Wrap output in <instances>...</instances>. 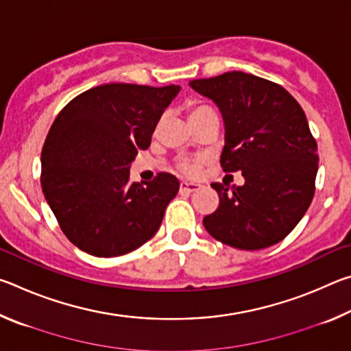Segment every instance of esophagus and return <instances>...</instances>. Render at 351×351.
Listing matches in <instances>:
<instances>
[{"label":"esophagus","instance_id":"obj_1","mask_svg":"<svg viewBox=\"0 0 351 351\" xmlns=\"http://www.w3.org/2000/svg\"><path fill=\"white\" fill-rule=\"evenodd\" d=\"M199 187L201 186H199V184H197V182H186V181H182L181 186H180V190H181V193H192V192H197Z\"/></svg>","mask_w":351,"mask_h":351}]
</instances>
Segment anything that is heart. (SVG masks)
<instances>
[{"instance_id": "b5f03b06", "label": "heart", "mask_w": 351, "mask_h": 351, "mask_svg": "<svg viewBox=\"0 0 351 351\" xmlns=\"http://www.w3.org/2000/svg\"><path fill=\"white\" fill-rule=\"evenodd\" d=\"M207 111H212V110L209 108V106H206V105H197V106H193L192 110H190L189 117L199 116V114H203V112H207ZM199 165H201L199 159H184V161L180 164V169H181L186 175H197L198 170H199Z\"/></svg>"}]
</instances>
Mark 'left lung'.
Listing matches in <instances>:
<instances>
[{
  "mask_svg": "<svg viewBox=\"0 0 351 351\" xmlns=\"http://www.w3.org/2000/svg\"><path fill=\"white\" fill-rule=\"evenodd\" d=\"M221 112L224 171H241L243 186L213 182L218 209L203 224L213 239L245 251L282 241L310 207L317 145L302 106L261 77L232 71L189 82Z\"/></svg>",
  "mask_w": 351,
  "mask_h": 351,
  "instance_id": "1",
  "label": "left lung"
}]
</instances>
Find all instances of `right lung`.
Instances as JSON below:
<instances>
[{
  "label": "right lung",
  "mask_w": 351,
  "mask_h": 351,
  "mask_svg": "<svg viewBox=\"0 0 351 351\" xmlns=\"http://www.w3.org/2000/svg\"><path fill=\"white\" fill-rule=\"evenodd\" d=\"M180 90L108 83L82 93L56 117L41 150V189L82 251L119 257L158 232L180 181L159 173L152 182H130V167Z\"/></svg>",
  "instance_id": "add662e5"
}]
</instances>
